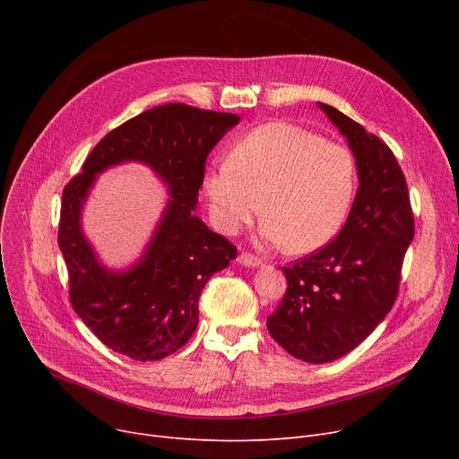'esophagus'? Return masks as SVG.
I'll list each match as a JSON object with an SVG mask.
<instances>
[{
    "instance_id": "esophagus-1",
    "label": "esophagus",
    "mask_w": 459,
    "mask_h": 459,
    "mask_svg": "<svg viewBox=\"0 0 459 459\" xmlns=\"http://www.w3.org/2000/svg\"><path fill=\"white\" fill-rule=\"evenodd\" d=\"M238 262L242 264V266H247V268H256V266H262V258L251 255V253H242L238 255Z\"/></svg>"
}]
</instances>
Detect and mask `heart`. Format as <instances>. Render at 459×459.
Here are the masks:
<instances>
[{"label":"heart","mask_w":459,"mask_h":459,"mask_svg":"<svg viewBox=\"0 0 459 459\" xmlns=\"http://www.w3.org/2000/svg\"><path fill=\"white\" fill-rule=\"evenodd\" d=\"M212 220L232 234L260 210L262 236L305 253L344 225L355 193V158L342 143L292 123L251 130L204 180Z\"/></svg>","instance_id":"1"}]
</instances>
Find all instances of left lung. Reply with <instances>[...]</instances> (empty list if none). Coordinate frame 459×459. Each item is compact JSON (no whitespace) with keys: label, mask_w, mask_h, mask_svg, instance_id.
<instances>
[{"label":"left lung","mask_w":459,"mask_h":459,"mask_svg":"<svg viewBox=\"0 0 459 459\" xmlns=\"http://www.w3.org/2000/svg\"><path fill=\"white\" fill-rule=\"evenodd\" d=\"M318 106L348 139L359 189L336 238L282 268L288 288L266 322L288 353L316 365L350 353L389 315L415 236L405 177L393 151L342 111Z\"/></svg>","instance_id":"8db88e82"}]
</instances>
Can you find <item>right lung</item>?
I'll return each instance as SVG.
<instances>
[{
    "label": "right lung",
    "instance_id": "add662e5",
    "mask_svg": "<svg viewBox=\"0 0 459 459\" xmlns=\"http://www.w3.org/2000/svg\"><path fill=\"white\" fill-rule=\"evenodd\" d=\"M238 123L234 113L156 106L102 137L82 173L65 186L57 242L70 303L113 351L158 360L180 350L197 329L204 284L229 266L238 249L193 215V208L210 151ZM128 159L151 164L169 186L172 201L148 253L132 271L113 274L100 266L82 238L79 213L95 175Z\"/></svg>",
    "mask_w": 459,
    "mask_h": 459
}]
</instances>
